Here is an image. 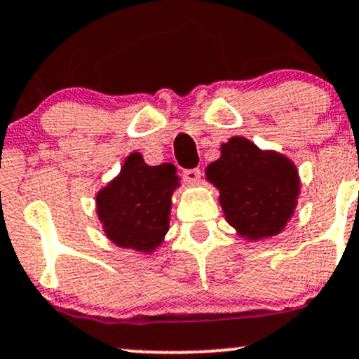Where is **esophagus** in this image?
I'll use <instances>...</instances> for the list:
<instances>
[{
	"instance_id": "esophagus-1",
	"label": "esophagus",
	"mask_w": 359,
	"mask_h": 359,
	"mask_svg": "<svg viewBox=\"0 0 359 359\" xmlns=\"http://www.w3.org/2000/svg\"><path fill=\"white\" fill-rule=\"evenodd\" d=\"M183 178L187 180L188 183L195 184L201 178V170H200V168H193V170H184L183 171Z\"/></svg>"
}]
</instances>
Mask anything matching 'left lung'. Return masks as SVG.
<instances>
[{
	"label": "left lung",
	"instance_id": "left-lung-1",
	"mask_svg": "<svg viewBox=\"0 0 359 359\" xmlns=\"http://www.w3.org/2000/svg\"><path fill=\"white\" fill-rule=\"evenodd\" d=\"M206 180L220 189L226 222L248 240L280 233L301 188L290 159L237 136L222 146L220 158L206 168Z\"/></svg>",
	"mask_w": 359,
	"mask_h": 359
}]
</instances>
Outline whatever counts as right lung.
Masks as SVG:
<instances>
[{"label": "right lung", "mask_w": 359, "mask_h": 359, "mask_svg": "<svg viewBox=\"0 0 359 359\" xmlns=\"http://www.w3.org/2000/svg\"><path fill=\"white\" fill-rule=\"evenodd\" d=\"M178 181L171 163L149 166L139 153L129 154L119 176L97 195V215L109 240L144 254L161 245Z\"/></svg>", "instance_id": "obj_1"}]
</instances>
